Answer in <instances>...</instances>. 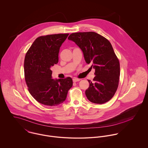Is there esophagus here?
<instances>
[{"mask_svg": "<svg viewBox=\"0 0 148 148\" xmlns=\"http://www.w3.org/2000/svg\"><path fill=\"white\" fill-rule=\"evenodd\" d=\"M79 81H80V79H77V78H76V77H75V78L73 79V82L74 83H76V82H79Z\"/></svg>", "mask_w": 148, "mask_h": 148, "instance_id": "esophagus-1", "label": "esophagus"}]
</instances>
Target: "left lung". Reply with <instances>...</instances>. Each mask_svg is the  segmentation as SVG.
I'll list each match as a JSON object with an SVG mask.
<instances>
[{
  "mask_svg": "<svg viewBox=\"0 0 148 148\" xmlns=\"http://www.w3.org/2000/svg\"><path fill=\"white\" fill-rule=\"evenodd\" d=\"M69 40L82 50L85 60L95 69L93 82L85 90L87 99L92 103L102 104L114 95L119 83L120 67L112 44L104 36L95 32L71 34Z\"/></svg>",
  "mask_w": 148,
  "mask_h": 148,
  "instance_id": "left-lung-1",
  "label": "left lung"
}]
</instances>
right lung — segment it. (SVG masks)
<instances>
[{
    "instance_id": "add662e5",
    "label": "right lung",
    "mask_w": 148,
    "mask_h": 148,
    "mask_svg": "<svg viewBox=\"0 0 148 148\" xmlns=\"http://www.w3.org/2000/svg\"><path fill=\"white\" fill-rule=\"evenodd\" d=\"M69 34L48 35L38 37L26 53L24 78L32 96L39 103L56 106L63 103L72 86L70 77L54 80L51 67L59 62L62 44Z\"/></svg>"
}]
</instances>
